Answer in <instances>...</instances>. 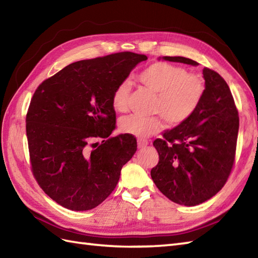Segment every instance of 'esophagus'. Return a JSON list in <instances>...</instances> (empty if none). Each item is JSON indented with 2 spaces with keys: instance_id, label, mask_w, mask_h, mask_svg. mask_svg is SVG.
<instances>
[{
  "instance_id": "34e87169",
  "label": "esophagus",
  "mask_w": 258,
  "mask_h": 258,
  "mask_svg": "<svg viewBox=\"0 0 258 258\" xmlns=\"http://www.w3.org/2000/svg\"><path fill=\"white\" fill-rule=\"evenodd\" d=\"M137 143H138V147H140V148L146 147L147 145H148V142L146 140H138Z\"/></svg>"
}]
</instances>
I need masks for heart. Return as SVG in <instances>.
Listing matches in <instances>:
<instances>
[{"instance_id":"1","label":"heart","mask_w":258,"mask_h":258,"mask_svg":"<svg viewBox=\"0 0 258 258\" xmlns=\"http://www.w3.org/2000/svg\"><path fill=\"white\" fill-rule=\"evenodd\" d=\"M137 79L157 95L155 112L159 113L171 126L186 122L200 107L205 95V83L202 76L170 63L151 64L138 74ZM130 90L128 81L121 82L114 89L112 105L117 112L127 110ZM120 128L123 133L146 138L162 128V121L159 116L127 115L121 118Z\"/></svg>"}]
</instances>
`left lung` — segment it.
<instances>
[{
	"label": "left lung",
	"instance_id": "8db88e82",
	"mask_svg": "<svg viewBox=\"0 0 258 258\" xmlns=\"http://www.w3.org/2000/svg\"><path fill=\"white\" fill-rule=\"evenodd\" d=\"M170 62L198 65L183 56H164ZM205 95L186 122L157 138L159 162L150 175L170 201L195 206L223 187L235 160L239 113L226 81L204 68Z\"/></svg>",
	"mask_w": 258,
	"mask_h": 258
}]
</instances>
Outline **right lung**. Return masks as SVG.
Wrapping results in <instances>:
<instances>
[{"mask_svg": "<svg viewBox=\"0 0 258 258\" xmlns=\"http://www.w3.org/2000/svg\"><path fill=\"white\" fill-rule=\"evenodd\" d=\"M146 60L144 54L118 52L78 61L38 86L26 115L31 171L61 206L89 210L113 192L137 142L130 134L111 136L116 120L112 95Z\"/></svg>", "mask_w": 258, "mask_h": 258, "instance_id": "add662e5", "label": "right lung"}]
</instances>
